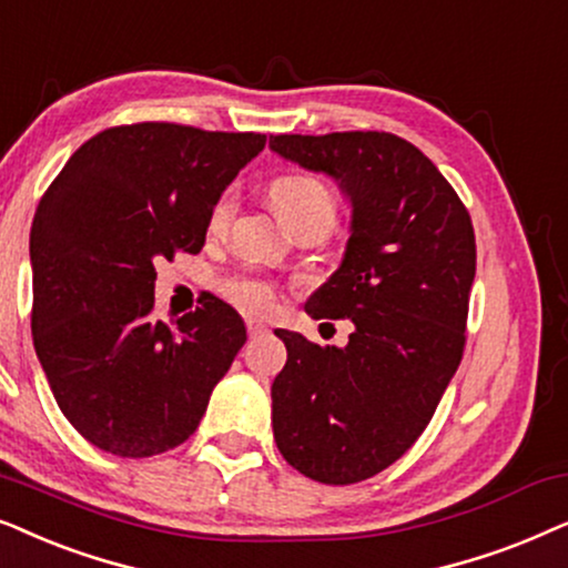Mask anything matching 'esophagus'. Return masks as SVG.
<instances>
[{
  "instance_id": "esophagus-1",
  "label": "esophagus",
  "mask_w": 568,
  "mask_h": 568,
  "mask_svg": "<svg viewBox=\"0 0 568 568\" xmlns=\"http://www.w3.org/2000/svg\"><path fill=\"white\" fill-rule=\"evenodd\" d=\"M246 329H248V335L256 337V335H262V332H267V324H264L262 320H252V316H248Z\"/></svg>"
}]
</instances>
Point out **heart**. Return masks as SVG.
<instances>
[{"mask_svg": "<svg viewBox=\"0 0 568 568\" xmlns=\"http://www.w3.org/2000/svg\"><path fill=\"white\" fill-rule=\"evenodd\" d=\"M272 205L275 213L288 231L298 225H320L327 233L335 223L337 215V196L332 189L324 184L320 176H308V173H288L272 181ZM236 213V194L225 192L215 202L213 215H210V231L223 233L229 229L231 217ZM229 296L244 308H264L272 301V288L264 280L256 277H236L225 285Z\"/></svg>", "mask_w": 568, "mask_h": 568, "instance_id": "obj_1", "label": "heart"}]
</instances>
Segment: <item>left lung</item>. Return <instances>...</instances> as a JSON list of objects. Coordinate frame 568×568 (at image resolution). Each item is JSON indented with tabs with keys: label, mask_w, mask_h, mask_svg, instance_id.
Returning a JSON list of instances; mask_svg holds the SVG:
<instances>
[{
	"label": "left lung",
	"mask_w": 568,
	"mask_h": 568,
	"mask_svg": "<svg viewBox=\"0 0 568 568\" xmlns=\"http://www.w3.org/2000/svg\"><path fill=\"white\" fill-rule=\"evenodd\" d=\"M270 150L327 173L351 205L343 262L306 314L355 329L345 347L275 329L288 361L272 382L280 455L306 478L347 486L413 447L463 361L473 223L449 181L397 134H277Z\"/></svg>",
	"instance_id": "8db88e82"
}]
</instances>
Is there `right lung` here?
I'll list each match as a JSON object with an SVG mask.
<instances>
[{
    "label": "right lung",
    "instance_id": "right-lung-1",
    "mask_svg": "<svg viewBox=\"0 0 568 568\" xmlns=\"http://www.w3.org/2000/svg\"><path fill=\"white\" fill-rule=\"evenodd\" d=\"M264 142L165 121L113 126L74 150L38 202L36 355L59 410L93 447L153 457L200 426L246 327L217 298L158 322L153 262L202 252L215 202Z\"/></svg>",
    "mask_w": 568,
    "mask_h": 568
}]
</instances>
